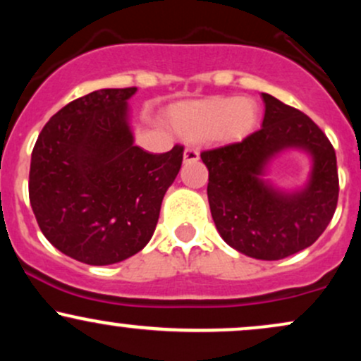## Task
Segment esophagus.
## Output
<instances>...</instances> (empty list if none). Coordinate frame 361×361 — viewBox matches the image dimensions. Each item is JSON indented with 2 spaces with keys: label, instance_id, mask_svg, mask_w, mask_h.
Listing matches in <instances>:
<instances>
[{
  "label": "esophagus",
  "instance_id": "esophagus-1",
  "mask_svg": "<svg viewBox=\"0 0 361 361\" xmlns=\"http://www.w3.org/2000/svg\"><path fill=\"white\" fill-rule=\"evenodd\" d=\"M183 157H185L186 163H190V161H198L200 152H198V149H195V147H186L183 152Z\"/></svg>",
  "mask_w": 361,
  "mask_h": 361
}]
</instances>
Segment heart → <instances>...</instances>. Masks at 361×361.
Instances as JSON below:
<instances>
[{
    "label": "heart",
    "instance_id": "heart-1",
    "mask_svg": "<svg viewBox=\"0 0 361 361\" xmlns=\"http://www.w3.org/2000/svg\"><path fill=\"white\" fill-rule=\"evenodd\" d=\"M258 105L239 97H214L171 106L168 122L176 134L190 140H241L258 122Z\"/></svg>",
    "mask_w": 361,
    "mask_h": 361
}]
</instances>
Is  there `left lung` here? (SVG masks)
I'll return each instance as SVG.
<instances>
[{"instance_id": "1", "label": "left lung", "mask_w": 361, "mask_h": 361, "mask_svg": "<svg viewBox=\"0 0 361 361\" xmlns=\"http://www.w3.org/2000/svg\"><path fill=\"white\" fill-rule=\"evenodd\" d=\"M264 117L259 130L241 142L200 154L209 168V205L219 234L243 255L275 261L295 255L324 233L338 205L336 152L307 115L271 94H261ZM313 157L305 189L283 194L260 178L267 161L285 148Z\"/></svg>"}]
</instances>
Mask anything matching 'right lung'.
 <instances>
[{"label":"right lung","instance_id":"1","mask_svg":"<svg viewBox=\"0 0 361 361\" xmlns=\"http://www.w3.org/2000/svg\"><path fill=\"white\" fill-rule=\"evenodd\" d=\"M137 88L85 94L45 123L32 151L28 197L47 241L103 267L139 252L152 238L183 146L151 154L134 146L128 98Z\"/></svg>","mask_w":361,"mask_h":361}]
</instances>
